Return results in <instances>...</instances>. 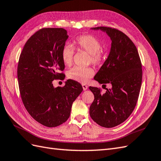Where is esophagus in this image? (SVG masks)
Segmentation results:
<instances>
[{
	"mask_svg": "<svg viewBox=\"0 0 161 161\" xmlns=\"http://www.w3.org/2000/svg\"><path fill=\"white\" fill-rule=\"evenodd\" d=\"M82 88H83V90H86L88 89V86L86 85V84H82Z\"/></svg>",
	"mask_w": 161,
	"mask_h": 161,
	"instance_id": "esophagus-1",
	"label": "esophagus"
}]
</instances>
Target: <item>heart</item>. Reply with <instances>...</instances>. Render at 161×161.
<instances>
[{
	"instance_id": "heart-1",
	"label": "heart",
	"mask_w": 161,
	"mask_h": 161,
	"mask_svg": "<svg viewBox=\"0 0 161 161\" xmlns=\"http://www.w3.org/2000/svg\"><path fill=\"white\" fill-rule=\"evenodd\" d=\"M73 45L80 50H83L90 54V62L99 66L103 64L106 56L105 52L101 48V43L95 36L91 35H83L74 39ZM74 49L71 45L66 44L61 50V58L66 65L71 64L73 58ZM94 74V69L91 67L81 68L74 67L67 73L69 79L80 83H86Z\"/></svg>"
}]
</instances>
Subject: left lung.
Here are the masks:
<instances>
[{
    "mask_svg": "<svg viewBox=\"0 0 161 161\" xmlns=\"http://www.w3.org/2000/svg\"><path fill=\"white\" fill-rule=\"evenodd\" d=\"M91 29L106 32L112 41L108 58L94 79L112 87L101 94L99 88L90 86L94 96L90 116L98 125L112 128L125 122L137 104L142 81V63L137 47L122 32L105 26Z\"/></svg>",
    "mask_w": 161,
    "mask_h": 161,
    "instance_id": "obj_1",
    "label": "left lung"
}]
</instances>
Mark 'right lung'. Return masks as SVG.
Masks as SVG:
<instances>
[{
  "label": "right lung",
  "mask_w": 161,
  "mask_h": 161,
  "mask_svg": "<svg viewBox=\"0 0 161 161\" xmlns=\"http://www.w3.org/2000/svg\"><path fill=\"white\" fill-rule=\"evenodd\" d=\"M68 37L64 28H42L28 39L19 58L18 80L24 105L36 121L47 127L68 120L73 101L83 90L72 80L63 87L52 84L63 75L61 50Z\"/></svg>",
  "instance_id": "obj_1"
}]
</instances>
